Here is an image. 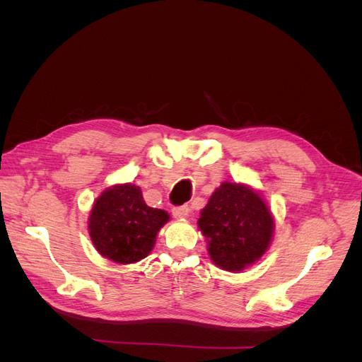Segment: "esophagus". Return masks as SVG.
Instances as JSON below:
<instances>
[{
  "label": "esophagus",
  "instance_id": "obj_1",
  "mask_svg": "<svg viewBox=\"0 0 362 362\" xmlns=\"http://www.w3.org/2000/svg\"><path fill=\"white\" fill-rule=\"evenodd\" d=\"M172 214L175 218H184L190 214V206L189 205H180L172 208Z\"/></svg>",
  "mask_w": 362,
  "mask_h": 362
}]
</instances>
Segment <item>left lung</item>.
I'll return each instance as SVG.
<instances>
[{"label": "left lung", "instance_id": "1", "mask_svg": "<svg viewBox=\"0 0 362 362\" xmlns=\"http://www.w3.org/2000/svg\"><path fill=\"white\" fill-rule=\"evenodd\" d=\"M199 229L208 254L223 270L254 264L267 250L273 217L261 196L243 184L223 182L201 211Z\"/></svg>", "mask_w": 362, "mask_h": 362}]
</instances>
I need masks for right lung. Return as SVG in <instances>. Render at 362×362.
Returning a JSON list of instances; mask_svg holds the SVG:
<instances>
[{
  "label": "right lung",
  "mask_w": 362,
  "mask_h": 362,
  "mask_svg": "<svg viewBox=\"0 0 362 362\" xmlns=\"http://www.w3.org/2000/svg\"><path fill=\"white\" fill-rule=\"evenodd\" d=\"M168 221L166 211L145 204L137 185L120 184L96 199L89 218V233L103 257L119 264H133L148 257L157 233Z\"/></svg>",
  "instance_id": "right-lung-1"
}]
</instances>
